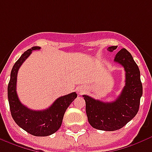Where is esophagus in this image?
Wrapping results in <instances>:
<instances>
[{
  "instance_id": "34e87169",
  "label": "esophagus",
  "mask_w": 152,
  "mask_h": 152,
  "mask_svg": "<svg viewBox=\"0 0 152 152\" xmlns=\"http://www.w3.org/2000/svg\"><path fill=\"white\" fill-rule=\"evenodd\" d=\"M78 93H79L80 94H81V93H83V90H82V89H79V90H78Z\"/></svg>"
}]
</instances>
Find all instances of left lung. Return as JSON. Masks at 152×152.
Here are the masks:
<instances>
[{
  "instance_id": "1",
  "label": "left lung",
  "mask_w": 152,
  "mask_h": 152,
  "mask_svg": "<svg viewBox=\"0 0 152 152\" xmlns=\"http://www.w3.org/2000/svg\"><path fill=\"white\" fill-rule=\"evenodd\" d=\"M117 48V46H112L108 50L113 51ZM114 62L122 65L126 72V84L118 97L113 102H103L83 95L86 104L88 121L97 130H119L133 119L139 111L142 95L139 67L130 52L125 48L117 53Z\"/></svg>"
}]
</instances>
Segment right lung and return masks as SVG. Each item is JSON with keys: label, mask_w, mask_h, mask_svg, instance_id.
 <instances>
[{"label": "right lung", "mask_w": 152, "mask_h": 152, "mask_svg": "<svg viewBox=\"0 0 152 152\" xmlns=\"http://www.w3.org/2000/svg\"><path fill=\"white\" fill-rule=\"evenodd\" d=\"M40 48V47H33L25 51L14 64L8 85V99L11 115L20 127L32 135L48 136L56 132L61 126L65 111L76 98L77 94L74 92L60 96L50 107L43 110H32L21 103L16 91L19 67L32 50H39Z\"/></svg>", "instance_id": "right-lung-1"}]
</instances>
